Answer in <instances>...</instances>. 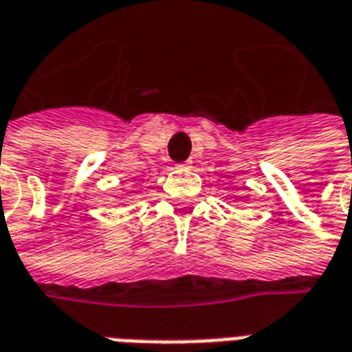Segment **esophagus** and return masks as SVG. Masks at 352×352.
Wrapping results in <instances>:
<instances>
[{
	"instance_id": "1",
	"label": "esophagus",
	"mask_w": 352,
	"mask_h": 352,
	"mask_svg": "<svg viewBox=\"0 0 352 352\" xmlns=\"http://www.w3.org/2000/svg\"><path fill=\"white\" fill-rule=\"evenodd\" d=\"M177 168H190V162H184V164H179Z\"/></svg>"
}]
</instances>
